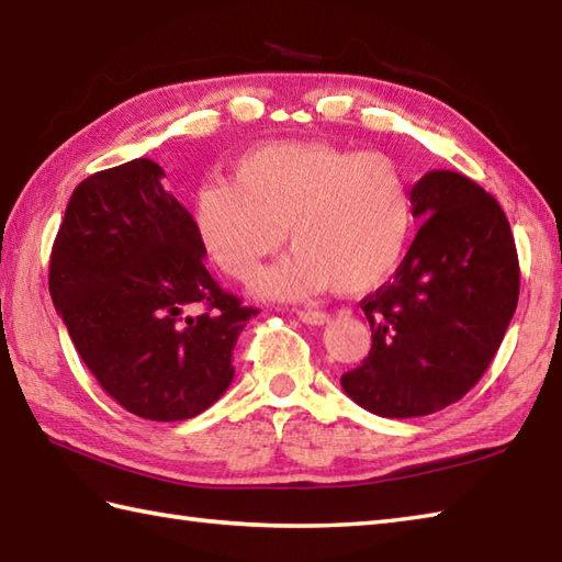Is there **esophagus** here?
<instances>
[{"label":"esophagus","mask_w":562,"mask_h":562,"mask_svg":"<svg viewBox=\"0 0 562 562\" xmlns=\"http://www.w3.org/2000/svg\"><path fill=\"white\" fill-rule=\"evenodd\" d=\"M300 321H304L306 326H324L328 324V314L326 312H316V308H304V312H296Z\"/></svg>","instance_id":"34e87169"}]
</instances>
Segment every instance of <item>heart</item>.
I'll use <instances>...</instances> for the list:
<instances>
[{"label":"heart","mask_w":562,"mask_h":562,"mask_svg":"<svg viewBox=\"0 0 562 562\" xmlns=\"http://www.w3.org/2000/svg\"><path fill=\"white\" fill-rule=\"evenodd\" d=\"M202 248L222 272L250 280L284 241L294 250L256 280L272 300H306L336 284L364 294L398 270L415 229L408 171L379 151L330 142H274L241 154L232 181L193 195Z\"/></svg>","instance_id":"b5f03b06"}]
</instances>
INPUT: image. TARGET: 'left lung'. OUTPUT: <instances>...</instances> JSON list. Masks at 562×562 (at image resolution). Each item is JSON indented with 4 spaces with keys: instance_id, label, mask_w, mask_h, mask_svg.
I'll list each match as a JSON object with an SVG mask.
<instances>
[{
    "instance_id": "8db88e82",
    "label": "left lung",
    "mask_w": 562,
    "mask_h": 562,
    "mask_svg": "<svg viewBox=\"0 0 562 562\" xmlns=\"http://www.w3.org/2000/svg\"><path fill=\"white\" fill-rule=\"evenodd\" d=\"M420 232L393 280L362 300L372 350L345 393L381 417L429 415L465 396L519 300L515 236L493 195L457 171L413 186Z\"/></svg>"
}]
</instances>
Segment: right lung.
<instances>
[{"label": "right lung", "instance_id": "add662e5", "mask_svg": "<svg viewBox=\"0 0 562 562\" xmlns=\"http://www.w3.org/2000/svg\"><path fill=\"white\" fill-rule=\"evenodd\" d=\"M164 176L133 159L75 188L53 244L50 296L103 391L145 420L173 423L229 389L232 350L258 308L212 280L193 214Z\"/></svg>", "mask_w": 562, "mask_h": 562}]
</instances>
